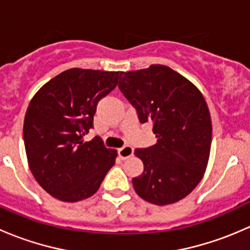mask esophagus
Masks as SVG:
<instances>
[{"label":"esophagus","mask_w":250,"mask_h":250,"mask_svg":"<svg viewBox=\"0 0 250 250\" xmlns=\"http://www.w3.org/2000/svg\"><path fill=\"white\" fill-rule=\"evenodd\" d=\"M133 152H134V150H133L132 146H125V147L118 148V156L122 160H127L128 157L133 156Z\"/></svg>","instance_id":"obj_1"}]
</instances>
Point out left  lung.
Here are the masks:
<instances>
[{"mask_svg":"<svg viewBox=\"0 0 250 250\" xmlns=\"http://www.w3.org/2000/svg\"><path fill=\"white\" fill-rule=\"evenodd\" d=\"M121 92L137 107L141 123L152 122L157 143L137 148L144 172L132 180L139 197L156 206L183 200L202 180L211 145V120L201 90L166 66L123 72Z\"/></svg>","mask_w":250,"mask_h":250,"instance_id":"8db88e82","label":"left lung"}]
</instances>
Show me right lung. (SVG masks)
Segmentation results:
<instances>
[{
	"label": "right lung",
	"instance_id": "add662e5",
	"mask_svg": "<svg viewBox=\"0 0 250 250\" xmlns=\"http://www.w3.org/2000/svg\"><path fill=\"white\" fill-rule=\"evenodd\" d=\"M120 71L69 69L42 85L25 113L24 144L30 170L49 195L62 202L89 198L115 165L117 151L99 137L84 141L103 97Z\"/></svg>",
	"mask_w": 250,
	"mask_h": 250
}]
</instances>
